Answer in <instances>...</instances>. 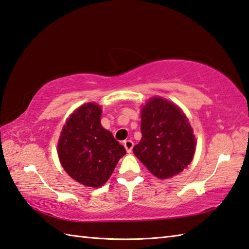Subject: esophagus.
<instances>
[{
  "mask_svg": "<svg viewBox=\"0 0 249 249\" xmlns=\"http://www.w3.org/2000/svg\"><path fill=\"white\" fill-rule=\"evenodd\" d=\"M124 147H125V149H126V151H127V153H132V149L134 147V142L130 140H126V141H124Z\"/></svg>",
  "mask_w": 249,
  "mask_h": 249,
  "instance_id": "34e87169",
  "label": "esophagus"
}]
</instances>
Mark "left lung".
Listing matches in <instances>:
<instances>
[{
  "mask_svg": "<svg viewBox=\"0 0 249 249\" xmlns=\"http://www.w3.org/2000/svg\"><path fill=\"white\" fill-rule=\"evenodd\" d=\"M142 140L133 153L151 174L168 179L190 165L196 137L187 116L176 104L151 98L142 108Z\"/></svg>",
  "mask_w": 249,
  "mask_h": 249,
  "instance_id": "1",
  "label": "left lung"
}]
</instances>
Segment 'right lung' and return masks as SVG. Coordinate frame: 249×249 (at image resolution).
Wrapping results in <instances>:
<instances>
[{"mask_svg":"<svg viewBox=\"0 0 249 249\" xmlns=\"http://www.w3.org/2000/svg\"><path fill=\"white\" fill-rule=\"evenodd\" d=\"M102 109L95 103L78 107L62 127L58 156L71 178L86 187L99 188L108 180L125 148L101 125Z\"/></svg>","mask_w":249,"mask_h":249,"instance_id":"1","label":"right lung"}]
</instances>
